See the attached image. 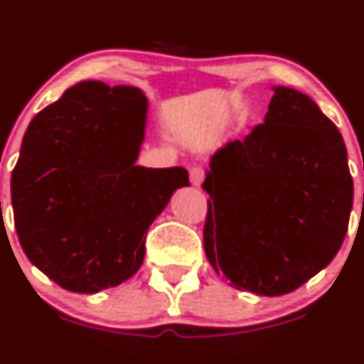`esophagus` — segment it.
Instances as JSON below:
<instances>
[{
  "label": "esophagus",
  "mask_w": 364,
  "mask_h": 364,
  "mask_svg": "<svg viewBox=\"0 0 364 364\" xmlns=\"http://www.w3.org/2000/svg\"><path fill=\"white\" fill-rule=\"evenodd\" d=\"M204 181V171L200 167H192L190 168V183L193 186H200Z\"/></svg>",
  "instance_id": "34e87169"
}]
</instances>
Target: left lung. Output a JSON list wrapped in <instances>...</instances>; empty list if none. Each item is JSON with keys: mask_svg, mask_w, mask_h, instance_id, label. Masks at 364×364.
<instances>
[{"mask_svg": "<svg viewBox=\"0 0 364 364\" xmlns=\"http://www.w3.org/2000/svg\"><path fill=\"white\" fill-rule=\"evenodd\" d=\"M264 123L209 161L204 252L240 291L284 296L338 253L354 197L338 128L310 97L273 87Z\"/></svg>", "mask_w": 364, "mask_h": 364, "instance_id": "left-lung-1", "label": "left lung"}]
</instances>
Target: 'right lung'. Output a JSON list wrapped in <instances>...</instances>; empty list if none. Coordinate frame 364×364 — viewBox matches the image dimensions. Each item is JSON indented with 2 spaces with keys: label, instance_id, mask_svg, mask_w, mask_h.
Instances as JSON below:
<instances>
[{
  "label": "right lung",
  "instance_id": "right-lung-1",
  "mask_svg": "<svg viewBox=\"0 0 364 364\" xmlns=\"http://www.w3.org/2000/svg\"><path fill=\"white\" fill-rule=\"evenodd\" d=\"M148 100L139 87L82 80L29 123L12 172L21 247L60 287L95 294L134 277L146 232L183 167L135 165Z\"/></svg>",
  "mask_w": 364,
  "mask_h": 364
}]
</instances>
